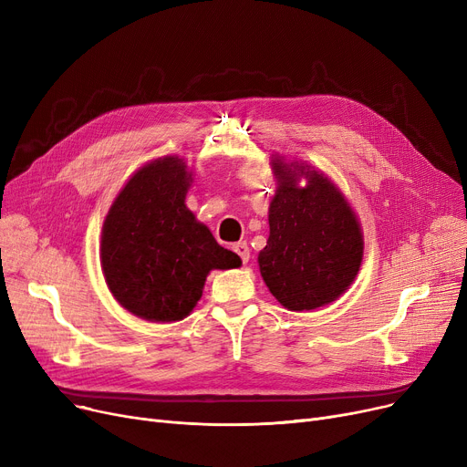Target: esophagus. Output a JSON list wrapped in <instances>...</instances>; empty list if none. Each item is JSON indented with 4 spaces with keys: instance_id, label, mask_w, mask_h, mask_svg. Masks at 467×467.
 I'll list each match as a JSON object with an SVG mask.
<instances>
[{
    "instance_id": "obj_1",
    "label": "esophagus",
    "mask_w": 467,
    "mask_h": 467,
    "mask_svg": "<svg viewBox=\"0 0 467 467\" xmlns=\"http://www.w3.org/2000/svg\"><path fill=\"white\" fill-rule=\"evenodd\" d=\"M233 250H234V254L240 257V261L246 265L248 261H250V248H248V244L246 242H236L234 246H233Z\"/></svg>"
}]
</instances>
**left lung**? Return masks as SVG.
Listing matches in <instances>:
<instances>
[{
	"mask_svg": "<svg viewBox=\"0 0 467 467\" xmlns=\"http://www.w3.org/2000/svg\"><path fill=\"white\" fill-rule=\"evenodd\" d=\"M278 191L268 208L259 268L273 296L289 310L324 306L348 289L363 255L359 223L335 185L316 170L273 162ZM299 175L309 183L296 187Z\"/></svg>",
	"mask_w": 467,
	"mask_h": 467,
	"instance_id": "1",
	"label": "left lung"
}]
</instances>
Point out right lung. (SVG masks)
I'll return each mask as SVG.
<instances>
[{
  "mask_svg": "<svg viewBox=\"0 0 467 467\" xmlns=\"http://www.w3.org/2000/svg\"><path fill=\"white\" fill-rule=\"evenodd\" d=\"M191 183L178 157L143 166L115 199L102 231V268L113 297L150 322L194 308L212 268L240 265L185 206Z\"/></svg>",
  "mask_w": 467,
  "mask_h": 467,
  "instance_id": "1",
  "label": "right lung"
}]
</instances>
